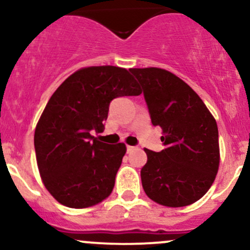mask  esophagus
Here are the masks:
<instances>
[{"instance_id":"34e87169","label":"esophagus","mask_w":250,"mask_h":250,"mask_svg":"<svg viewBox=\"0 0 250 250\" xmlns=\"http://www.w3.org/2000/svg\"><path fill=\"white\" fill-rule=\"evenodd\" d=\"M136 149V147H133V146H127V151L128 153H130V151H133Z\"/></svg>"}]
</instances>
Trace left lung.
Returning a JSON list of instances; mask_svg holds the SVG:
<instances>
[{
	"mask_svg": "<svg viewBox=\"0 0 250 250\" xmlns=\"http://www.w3.org/2000/svg\"><path fill=\"white\" fill-rule=\"evenodd\" d=\"M141 83L153 125L162 129L165 149H145L142 187L166 207L196 202L213 185L220 165L219 130L214 116L185 81L161 68L129 69Z\"/></svg>",
	"mask_w": 250,
	"mask_h": 250,
	"instance_id": "1",
	"label": "left lung"
}]
</instances>
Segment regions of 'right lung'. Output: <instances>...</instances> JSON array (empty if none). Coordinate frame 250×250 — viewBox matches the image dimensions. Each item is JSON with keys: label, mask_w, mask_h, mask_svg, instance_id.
Wrapping results in <instances>:
<instances>
[{"label": "right lung", "mask_w": 250, "mask_h": 250, "mask_svg": "<svg viewBox=\"0 0 250 250\" xmlns=\"http://www.w3.org/2000/svg\"><path fill=\"white\" fill-rule=\"evenodd\" d=\"M142 93L125 68H81L65 79L45 105L34 135L36 161L44 187L69 208H89L113 191L127 148L93 136L102 133L109 103Z\"/></svg>", "instance_id": "obj_1"}]
</instances>
